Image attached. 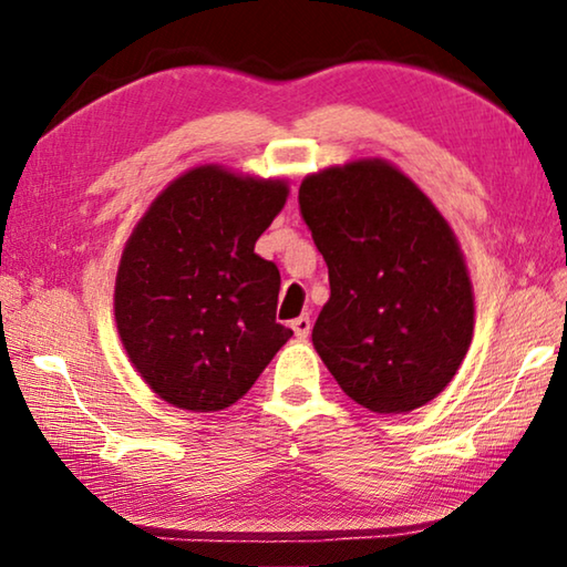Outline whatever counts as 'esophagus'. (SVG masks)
Wrapping results in <instances>:
<instances>
[{
  "instance_id": "esophagus-1",
  "label": "esophagus",
  "mask_w": 567,
  "mask_h": 567,
  "mask_svg": "<svg viewBox=\"0 0 567 567\" xmlns=\"http://www.w3.org/2000/svg\"><path fill=\"white\" fill-rule=\"evenodd\" d=\"M292 330H295V334L300 340H305L307 334H310V330H312V320L307 318V315H302V318H297V320H292Z\"/></svg>"
}]
</instances>
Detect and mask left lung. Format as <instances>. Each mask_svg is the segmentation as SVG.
<instances>
[{
    "instance_id": "left-lung-1",
    "label": "left lung",
    "mask_w": 567,
    "mask_h": 567,
    "mask_svg": "<svg viewBox=\"0 0 567 567\" xmlns=\"http://www.w3.org/2000/svg\"><path fill=\"white\" fill-rule=\"evenodd\" d=\"M297 199L330 275L315 350L358 405L385 415L425 405L473 340V287L453 229L382 159L310 175Z\"/></svg>"
}]
</instances>
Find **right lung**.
Listing matches in <instances>:
<instances>
[{
	"label": "right lung",
	"instance_id": "add662e5",
	"mask_svg": "<svg viewBox=\"0 0 567 567\" xmlns=\"http://www.w3.org/2000/svg\"><path fill=\"white\" fill-rule=\"evenodd\" d=\"M285 199V182L197 167L134 227L114 320L132 364L169 405L229 408L292 338L275 320L280 270L255 255Z\"/></svg>",
	"mask_w": 567,
	"mask_h": 567
}]
</instances>
